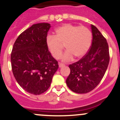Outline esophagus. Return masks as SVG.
I'll list each match as a JSON object with an SVG mask.
<instances>
[{
  "label": "esophagus",
  "instance_id": "esophagus-1",
  "mask_svg": "<svg viewBox=\"0 0 120 120\" xmlns=\"http://www.w3.org/2000/svg\"><path fill=\"white\" fill-rule=\"evenodd\" d=\"M59 67H60V68H61V67H64V66H65V64H63V63H59Z\"/></svg>",
  "mask_w": 120,
  "mask_h": 120
}]
</instances>
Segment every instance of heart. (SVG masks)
Listing matches in <instances>:
<instances>
[{"label":"heart","mask_w":120,"mask_h":120,"mask_svg":"<svg viewBox=\"0 0 120 120\" xmlns=\"http://www.w3.org/2000/svg\"><path fill=\"white\" fill-rule=\"evenodd\" d=\"M92 42L91 31L84 26L67 23L55 30L54 36L49 35L46 39V45L50 53L56 59L61 56L65 47L67 51L61 57L63 61H70L82 57L88 52Z\"/></svg>","instance_id":"heart-1"}]
</instances>
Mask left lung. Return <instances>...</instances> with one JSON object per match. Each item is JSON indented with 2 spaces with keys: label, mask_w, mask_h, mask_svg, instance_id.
I'll list each match as a JSON object with an SVG mask.
<instances>
[{
  "label": "left lung",
  "mask_w": 120,
  "mask_h": 120,
  "mask_svg": "<svg viewBox=\"0 0 120 120\" xmlns=\"http://www.w3.org/2000/svg\"><path fill=\"white\" fill-rule=\"evenodd\" d=\"M93 39L88 52L77 62L69 65L70 73L66 84L73 92L87 93L101 81L110 61L106 39L95 26L91 25Z\"/></svg>",
  "instance_id": "obj_1"
}]
</instances>
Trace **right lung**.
<instances>
[{"instance_id": "1", "label": "right lung", "mask_w": 120, "mask_h": 120, "mask_svg": "<svg viewBox=\"0 0 120 120\" xmlns=\"http://www.w3.org/2000/svg\"><path fill=\"white\" fill-rule=\"evenodd\" d=\"M50 25L38 23L22 32L15 41L11 53V69L19 84L27 93L39 95L50 86L59 68L46 45Z\"/></svg>"}]
</instances>
